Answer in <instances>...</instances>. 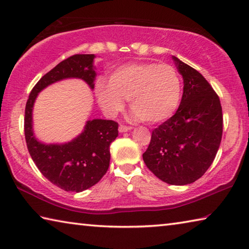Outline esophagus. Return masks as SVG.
<instances>
[{"label":"esophagus","instance_id":"obj_1","mask_svg":"<svg viewBox=\"0 0 249 249\" xmlns=\"http://www.w3.org/2000/svg\"><path fill=\"white\" fill-rule=\"evenodd\" d=\"M130 129H132V127H130V126H126V125H120V127H119L120 133L128 132V130H130Z\"/></svg>","mask_w":249,"mask_h":249}]
</instances>
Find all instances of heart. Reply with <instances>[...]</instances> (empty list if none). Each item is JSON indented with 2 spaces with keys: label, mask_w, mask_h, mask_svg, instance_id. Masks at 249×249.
<instances>
[{
  "label": "heart",
  "mask_w": 249,
  "mask_h": 249,
  "mask_svg": "<svg viewBox=\"0 0 249 249\" xmlns=\"http://www.w3.org/2000/svg\"><path fill=\"white\" fill-rule=\"evenodd\" d=\"M95 95L101 108L109 116L120 113L125 100H129L137 119L160 123L178 108L181 82L176 69L169 65L128 64L113 70L108 82L99 80Z\"/></svg>",
  "instance_id": "obj_1"
}]
</instances>
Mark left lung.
<instances>
[{"label": "left lung", "mask_w": 249, "mask_h": 249, "mask_svg": "<svg viewBox=\"0 0 249 249\" xmlns=\"http://www.w3.org/2000/svg\"><path fill=\"white\" fill-rule=\"evenodd\" d=\"M183 78L182 99L174 116L153 130L142 159L163 182L184 185L212 165L223 133L218 95L199 71L172 57Z\"/></svg>", "instance_id": "8db88e82"}]
</instances>
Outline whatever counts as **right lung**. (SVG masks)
Returning a JSON list of instances; mask_svg holds the SVG:
<instances>
[{
  "instance_id": "right-lung-1",
  "label": "right lung",
  "mask_w": 249,
  "mask_h": 249,
  "mask_svg": "<svg viewBox=\"0 0 249 249\" xmlns=\"http://www.w3.org/2000/svg\"><path fill=\"white\" fill-rule=\"evenodd\" d=\"M94 54H73L46 73L33 88L25 107L24 132L29 155L50 182L65 191L81 192L98 183L109 166V145L119 135L111 120L88 121L83 132L66 144H44L33 132V107L41 90L57 81L78 78L94 88Z\"/></svg>"
}]
</instances>
